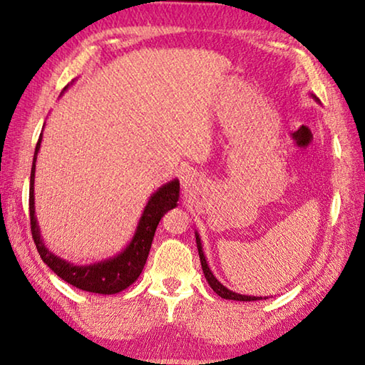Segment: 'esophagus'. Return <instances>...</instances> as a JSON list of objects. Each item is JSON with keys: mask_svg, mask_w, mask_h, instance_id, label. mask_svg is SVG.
<instances>
[{"mask_svg": "<svg viewBox=\"0 0 365 365\" xmlns=\"http://www.w3.org/2000/svg\"><path fill=\"white\" fill-rule=\"evenodd\" d=\"M181 184H182L184 189H190L192 186H195V176H194V173H190V171L182 173Z\"/></svg>", "mask_w": 365, "mask_h": 365, "instance_id": "1", "label": "esophagus"}]
</instances>
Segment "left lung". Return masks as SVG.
I'll use <instances>...</instances> for the list:
<instances>
[{
  "label": "left lung",
  "instance_id": "obj_1",
  "mask_svg": "<svg viewBox=\"0 0 365 365\" xmlns=\"http://www.w3.org/2000/svg\"><path fill=\"white\" fill-rule=\"evenodd\" d=\"M316 101H319L316 96H312ZM195 240H197V248H199V257H200V263H202V269H203V274H205V279L207 282L210 284V287H212L215 293H218V295L221 298L225 299H235V302H257V299H261V297H248V295H240V293H235L232 290H229L227 287L222 285L218 279H216L213 276L212 269H210V266L207 263L205 259V255H203V248H202V242H200V237L199 234L195 232Z\"/></svg>",
  "mask_w": 365,
  "mask_h": 365
}]
</instances>
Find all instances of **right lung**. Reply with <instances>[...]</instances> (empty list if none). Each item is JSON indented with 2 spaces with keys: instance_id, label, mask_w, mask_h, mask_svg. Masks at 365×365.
<instances>
[{
  "instance_id": "right-lung-1",
  "label": "right lung",
  "mask_w": 365,
  "mask_h": 365,
  "mask_svg": "<svg viewBox=\"0 0 365 365\" xmlns=\"http://www.w3.org/2000/svg\"><path fill=\"white\" fill-rule=\"evenodd\" d=\"M41 138L43 134H40V139H38L35 147L29 195L31 235H34V242L41 259L49 266V269H53L62 280H66V282L80 290L102 293V295H113V293H118L128 289V287L140 276V272L144 269V264L147 261V257H149L153 235H155L160 220L163 218L168 210L178 205L179 181L178 179H173V181L166 182L165 186L160 187L155 194L150 195V199L144 208V213L138 222L136 232H134L131 242L118 255H115V257L108 259L99 261V263L85 266L73 264L70 263V261L57 257V255H54L46 245H44L40 235V227H38V221L35 216L34 184L35 162L38 150H40L41 145Z\"/></svg>"
}]
</instances>
